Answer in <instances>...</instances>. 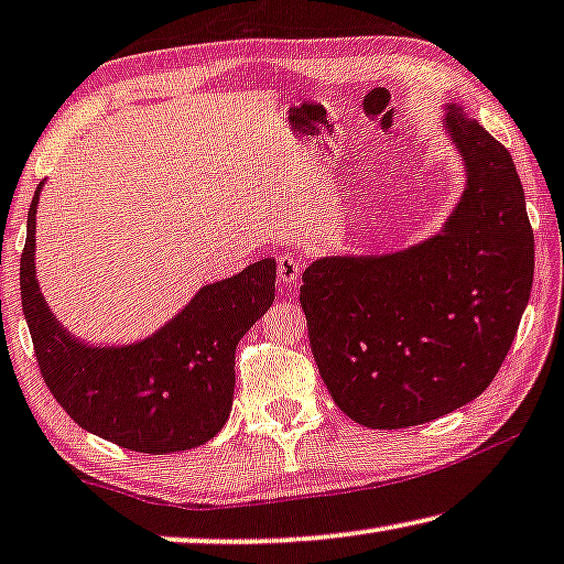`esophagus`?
<instances>
[{
    "instance_id": "1",
    "label": "esophagus",
    "mask_w": 564,
    "mask_h": 564,
    "mask_svg": "<svg viewBox=\"0 0 564 564\" xmlns=\"http://www.w3.org/2000/svg\"><path fill=\"white\" fill-rule=\"evenodd\" d=\"M300 272H302V259L300 257L282 254L280 259H276V276H280V282L297 284Z\"/></svg>"
}]
</instances>
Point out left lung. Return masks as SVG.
<instances>
[{"label":"left lung","instance_id":"8db88e82","mask_svg":"<svg viewBox=\"0 0 564 564\" xmlns=\"http://www.w3.org/2000/svg\"><path fill=\"white\" fill-rule=\"evenodd\" d=\"M446 133L466 186L444 229L403 252L323 257L302 274L327 391L368 429H409L487 391L530 302L534 234L514 161L458 106Z\"/></svg>","mask_w":564,"mask_h":564}]
</instances>
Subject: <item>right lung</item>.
<instances>
[{
  "label": "right lung",
  "mask_w": 564,
  "mask_h": 564,
  "mask_svg": "<svg viewBox=\"0 0 564 564\" xmlns=\"http://www.w3.org/2000/svg\"><path fill=\"white\" fill-rule=\"evenodd\" d=\"M20 262L22 312L50 393L95 436L141 454L202 446L221 431L234 401L237 343L274 302L272 257L204 284L161 330L133 345H85L42 297L34 272V214Z\"/></svg>",
  "instance_id": "add662e5"
}]
</instances>
